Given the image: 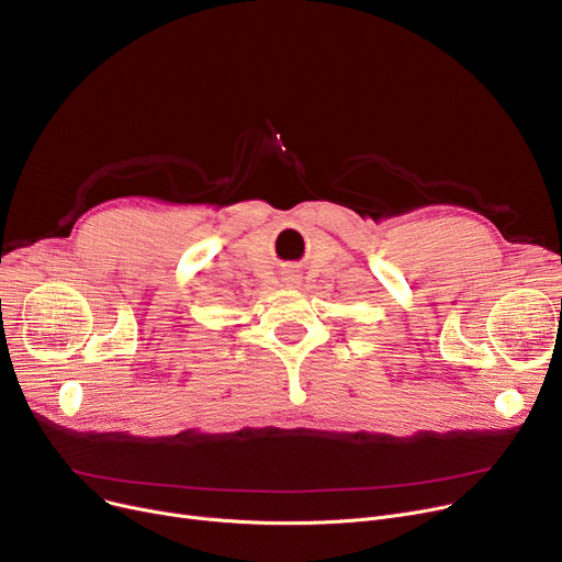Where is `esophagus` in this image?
<instances>
[{"mask_svg":"<svg viewBox=\"0 0 562 562\" xmlns=\"http://www.w3.org/2000/svg\"><path fill=\"white\" fill-rule=\"evenodd\" d=\"M282 284H284V286H291V289L299 286V284H301V276H299L296 271H286V273L282 276Z\"/></svg>","mask_w":562,"mask_h":562,"instance_id":"obj_1","label":"esophagus"}]
</instances>
